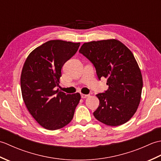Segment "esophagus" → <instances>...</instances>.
<instances>
[{
	"label": "esophagus",
	"mask_w": 161,
	"mask_h": 161,
	"mask_svg": "<svg viewBox=\"0 0 161 161\" xmlns=\"http://www.w3.org/2000/svg\"><path fill=\"white\" fill-rule=\"evenodd\" d=\"M81 98H83V99H84V98H86V97H89V95H85V94H81Z\"/></svg>",
	"instance_id": "1"
}]
</instances>
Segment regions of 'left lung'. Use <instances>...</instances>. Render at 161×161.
I'll return each mask as SVG.
<instances>
[{
  "label": "left lung",
  "mask_w": 161,
  "mask_h": 161,
  "mask_svg": "<svg viewBox=\"0 0 161 161\" xmlns=\"http://www.w3.org/2000/svg\"><path fill=\"white\" fill-rule=\"evenodd\" d=\"M79 53L93 64L99 80L107 78L108 88L96 95L100 104L95 118L109 126L125 124L137 110L142 88V74L133 53L115 39L84 43Z\"/></svg>",
  "instance_id": "8db88e82"
}]
</instances>
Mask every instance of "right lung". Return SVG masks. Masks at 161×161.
<instances>
[{
    "label": "right lung",
    "instance_id": "right-lung-1",
    "mask_svg": "<svg viewBox=\"0 0 161 161\" xmlns=\"http://www.w3.org/2000/svg\"><path fill=\"white\" fill-rule=\"evenodd\" d=\"M80 43L52 40L36 47L25 60L20 76L22 96L27 108L43 128L64 127L73 118L81 96L56 90L61 68L75 55Z\"/></svg>",
    "mask_w": 161,
    "mask_h": 161
}]
</instances>
